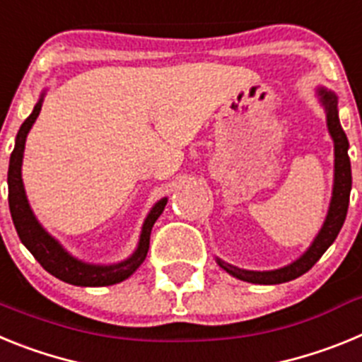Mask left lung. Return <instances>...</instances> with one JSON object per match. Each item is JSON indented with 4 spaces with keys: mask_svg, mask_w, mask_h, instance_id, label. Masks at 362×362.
<instances>
[{
    "mask_svg": "<svg viewBox=\"0 0 362 362\" xmlns=\"http://www.w3.org/2000/svg\"><path fill=\"white\" fill-rule=\"evenodd\" d=\"M319 98L326 110V124L328 132L334 139V153H335V170H334V192H332L330 209L325 219V225L319 230L317 238L313 239L308 250L300 255L297 261H293L288 267H283L279 270L268 272H254V270H241L238 267L225 263L217 257V264L223 270H226L230 276L238 279L246 281V283L255 284H279L286 281L297 279L299 276L306 274L313 264L317 263L321 255L328 250V246L335 241L337 233L343 228V223L346 219L348 203H350V190H351V168L350 158H348V137L344 134L343 127L339 123L337 114V95L334 92L319 88Z\"/></svg>",
    "mask_w": 362,
    "mask_h": 362,
    "instance_id": "8db88e82",
    "label": "left lung"
}]
</instances>
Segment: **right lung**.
Here are the masks:
<instances>
[{"label":"right lung","instance_id":"right-lung-1","mask_svg":"<svg viewBox=\"0 0 362 362\" xmlns=\"http://www.w3.org/2000/svg\"><path fill=\"white\" fill-rule=\"evenodd\" d=\"M43 95L45 92L41 94L40 101L36 103L30 116L21 124V129H19L18 136H16L14 150L11 153V163H8V177H6V183H8V206H11V216L12 221H14L16 232H18L21 243L28 248V252L36 257L37 263L49 272V274L57 277V279L65 281L69 284H76V286H110V284L121 283V281L132 276L134 272L141 267L143 261H145L150 246V232H152L153 223L158 221V217L165 210L166 197H163L161 201L153 204V209L146 216L141 228L139 245H137L136 252L129 259H124V261H121L117 264L103 267V264L83 263L79 259L72 257L37 223L36 216L30 210L27 196H25L23 179H21V163H23L25 141H27V134L30 132L32 124H34V121L40 116Z\"/></svg>","mask_w":362,"mask_h":362}]
</instances>
